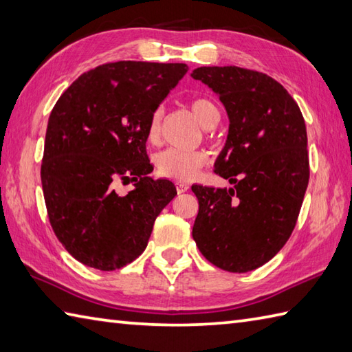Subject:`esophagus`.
I'll list each match as a JSON object with an SVG mask.
<instances>
[{"mask_svg": "<svg viewBox=\"0 0 352 352\" xmlns=\"http://www.w3.org/2000/svg\"><path fill=\"white\" fill-rule=\"evenodd\" d=\"M188 188H190V185L186 184V182H184V181L176 182V190H177V192H185Z\"/></svg>", "mask_w": 352, "mask_h": 352, "instance_id": "esophagus-1", "label": "esophagus"}]
</instances>
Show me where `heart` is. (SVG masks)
Instances as JSON below:
<instances>
[{"label": "heart", "instance_id": "b5f03b06", "mask_svg": "<svg viewBox=\"0 0 352 352\" xmlns=\"http://www.w3.org/2000/svg\"><path fill=\"white\" fill-rule=\"evenodd\" d=\"M192 116L197 118L200 124L206 129L216 127L220 121V111L212 100L206 97H196L190 102ZM162 123V109L157 107L150 116L147 124V140L155 144L160 141ZM210 155L205 150H182V148H166L155 156V166L162 176L176 179V181H190L202 170Z\"/></svg>", "mask_w": 352, "mask_h": 352}]
</instances>
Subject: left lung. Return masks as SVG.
Returning <instances> with one entry per match:
<instances>
[{"label":"left lung","instance_id":"left-lung-1","mask_svg":"<svg viewBox=\"0 0 352 352\" xmlns=\"http://www.w3.org/2000/svg\"><path fill=\"white\" fill-rule=\"evenodd\" d=\"M191 77L219 96L229 117L216 173L232 188L192 185L199 212L192 239L208 261L245 274L272 260L295 229L310 177L305 121L267 74L200 67Z\"/></svg>","mask_w":352,"mask_h":352}]
</instances>
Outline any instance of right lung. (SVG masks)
I'll use <instances>...</instances> for the list:
<instances>
[{"mask_svg":"<svg viewBox=\"0 0 352 352\" xmlns=\"http://www.w3.org/2000/svg\"><path fill=\"white\" fill-rule=\"evenodd\" d=\"M188 67L121 60L83 73L48 118L41 181L50 223L77 261L116 270L147 246L160 212L176 196L153 181L146 152L150 116ZM132 180L120 197L113 182Z\"/></svg>","mask_w":352,"mask_h":352,"instance_id":"obj_1","label":"right lung"}]
</instances>
